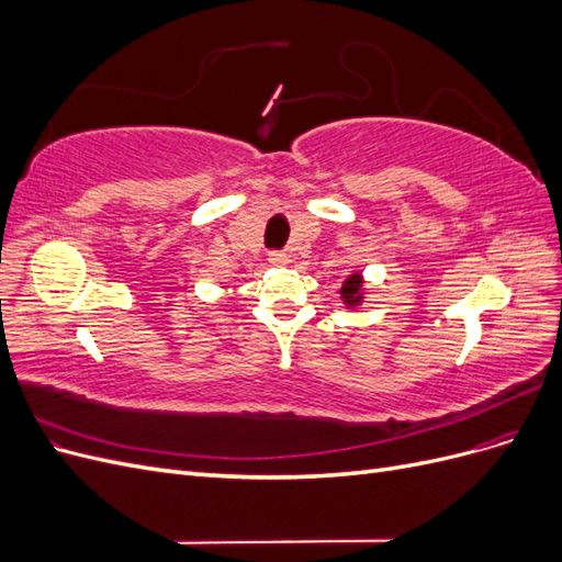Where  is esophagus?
Listing matches in <instances>:
<instances>
[{
  "label": "esophagus",
  "mask_w": 562,
  "mask_h": 562,
  "mask_svg": "<svg viewBox=\"0 0 562 562\" xmlns=\"http://www.w3.org/2000/svg\"><path fill=\"white\" fill-rule=\"evenodd\" d=\"M269 262L274 265V267H283V265H288V255L285 252H269Z\"/></svg>",
  "instance_id": "34e87169"
}]
</instances>
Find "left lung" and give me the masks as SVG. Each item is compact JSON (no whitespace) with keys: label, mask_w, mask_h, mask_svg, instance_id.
<instances>
[{"label":"left lung","mask_w":562,"mask_h":562,"mask_svg":"<svg viewBox=\"0 0 562 562\" xmlns=\"http://www.w3.org/2000/svg\"><path fill=\"white\" fill-rule=\"evenodd\" d=\"M339 295H342L347 307H356V304L363 302V277L361 274H349L339 288Z\"/></svg>","instance_id":"left-lung-1"}]
</instances>
